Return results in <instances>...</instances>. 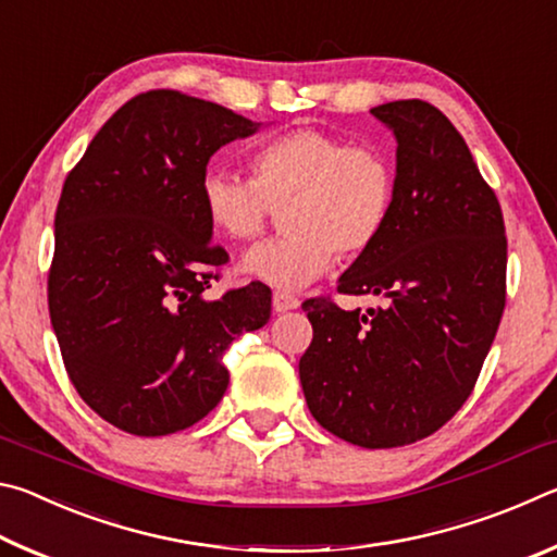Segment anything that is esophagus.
Listing matches in <instances>:
<instances>
[{
	"mask_svg": "<svg viewBox=\"0 0 557 557\" xmlns=\"http://www.w3.org/2000/svg\"><path fill=\"white\" fill-rule=\"evenodd\" d=\"M297 307H299V299L295 295H289V292H275V295H272V309H275L277 314L289 312V309H297Z\"/></svg>",
	"mask_w": 557,
	"mask_h": 557,
	"instance_id": "34e87169",
	"label": "esophagus"
}]
</instances>
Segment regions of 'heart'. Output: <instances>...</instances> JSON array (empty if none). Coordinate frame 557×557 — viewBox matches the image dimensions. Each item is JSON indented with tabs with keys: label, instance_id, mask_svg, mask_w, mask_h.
Returning <instances> with one entry per match:
<instances>
[{
	"label": "heart",
	"instance_id": "b5f03b06",
	"mask_svg": "<svg viewBox=\"0 0 557 557\" xmlns=\"http://www.w3.org/2000/svg\"><path fill=\"white\" fill-rule=\"evenodd\" d=\"M250 178L223 169L201 176V211L215 233L233 243L265 233L282 211L287 235L260 243L240 272L275 289H299L338 258L371 250L391 221L395 169L375 147H351L319 129L270 139L250 157Z\"/></svg>",
	"mask_w": 557,
	"mask_h": 557
}]
</instances>
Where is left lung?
I'll list each match as a JSON object with an SVG mask.
<instances>
[{"mask_svg": "<svg viewBox=\"0 0 557 557\" xmlns=\"http://www.w3.org/2000/svg\"><path fill=\"white\" fill-rule=\"evenodd\" d=\"M371 115L398 143L395 203L338 292L385 301L346 312L307 299L314 338L299 381L324 430L385 449L437 432L474 388L504 314L506 231L467 143L435 106L395 100Z\"/></svg>", "mask_w": 557, "mask_h": 557, "instance_id": "8db88e82", "label": "left lung"}]
</instances>
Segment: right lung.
Segmentation results:
<instances>
[{
  "instance_id": "add662e5",
  "label": "right lung",
  "mask_w": 557,
  "mask_h": 557,
  "mask_svg": "<svg viewBox=\"0 0 557 557\" xmlns=\"http://www.w3.org/2000/svg\"><path fill=\"white\" fill-rule=\"evenodd\" d=\"M252 122L176 90L125 102L65 178L55 211L49 312L75 391L110 425L172 435L228 388L223 354L265 326L262 282L206 297L213 245L199 201L209 159Z\"/></svg>"
}]
</instances>
